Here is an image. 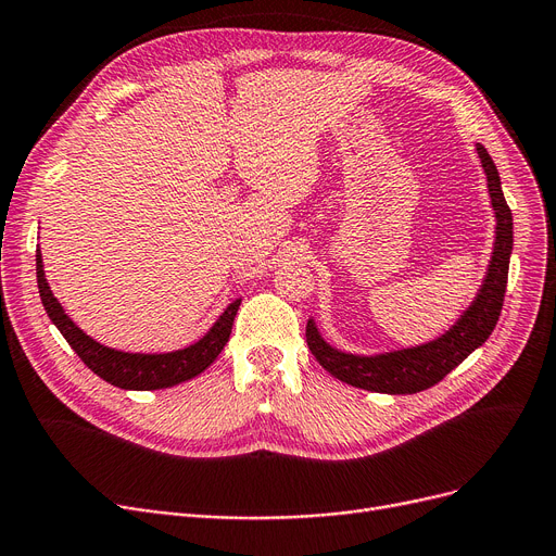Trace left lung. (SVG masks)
Returning a JSON list of instances; mask_svg holds the SVG:
<instances>
[{
  "label": "left lung",
  "instance_id": "obj_1",
  "mask_svg": "<svg viewBox=\"0 0 556 556\" xmlns=\"http://www.w3.org/2000/svg\"><path fill=\"white\" fill-rule=\"evenodd\" d=\"M477 154L495 212L493 253L477 296L463 309L460 317L435 340L369 355L342 351L328 344L317 328L315 317H309L305 328L307 346L319 361V365L336 376L338 381L369 392L415 394L445 379L454 367H458L475 349H479L491 338L502 313L508 280V262L510 253H514V216H510V210L506 205L500 173L495 162L491 160V154H488L481 143H477Z\"/></svg>",
  "mask_w": 556,
  "mask_h": 556
}]
</instances>
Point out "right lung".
I'll return each mask as SVG.
<instances>
[{
	"mask_svg": "<svg viewBox=\"0 0 556 556\" xmlns=\"http://www.w3.org/2000/svg\"><path fill=\"white\" fill-rule=\"evenodd\" d=\"M36 278L42 307H46L52 324L61 330L65 342L73 346V351L79 355L88 369L98 374L102 381L121 390H164L177 383H185L193 379V376L205 371L228 344L232 321L241 305V299L228 303L205 336L185 349H175L166 353H131L104 346L91 336H86V332L65 315L63 305L52 294L48 285L40 249H36Z\"/></svg>",
	"mask_w": 556,
	"mask_h": 556,
	"instance_id": "1",
	"label": "right lung"
}]
</instances>
